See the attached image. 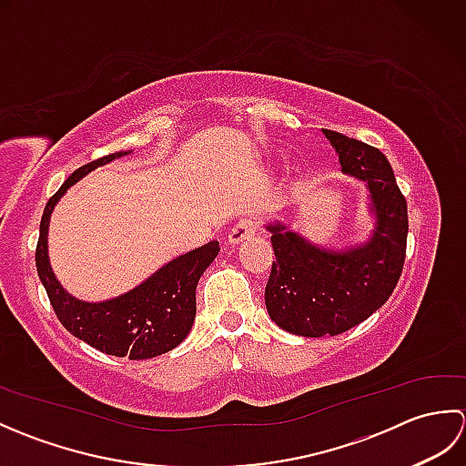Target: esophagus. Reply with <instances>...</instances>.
I'll return each mask as SVG.
<instances>
[{"mask_svg": "<svg viewBox=\"0 0 466 466\" xmlns=\"http://www.w3.org/2000/svg\"><path fill=\"white\" fill-rule=\"evenodd\" d=\"M258 230H260L258 222L244 218V220H240L238 224H236L232 230H230V234H228V242H230V244H240L244 240H250V238H254L256 234H258Z\"/></svg>", "mask_w": 466, "mask_h": 466, "instance_id": "1", "label": "esophagus"}]
</instances>
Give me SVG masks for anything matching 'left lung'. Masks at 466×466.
Listing matches in <instances>:
<instances>
[{"label":"left lung","instance_id":"left-lung-1","mask_svg":"<svg viewBox=\"0 0 466 466\" xmlns=\"http://www.w3.org/2000/svg\"><path fill=\"white\" fill-rule=\"evenodd\" d=\"M340 166L369 184L376 230L369 244L326 252L270 226L274 262L264 300L270 319L299 336H336L364 322L389 300L407 258L409 212L392 167L379 147L322 130Z\"/></svg>","mask_w":466,"mask_h":466}]
</instances>
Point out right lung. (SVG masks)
Here are the masks:
<instances>
[{
	"label": "right lung",
	"instance_id": "obj_1",
	"mask_svg": "<svg viewBox=\"0 0 466 466\" xmlns=\"http://www.w3.org/2000/svg\"><path fill=\"white\" fill-rule=\"evenodd\" d=\"M126 154L130 152L107 154L77 167L49 198L42 222H39L35 266L54 312L67 332L94 346L96 350L112 356H127L130 360H144L176 349L190 334L196 319V286L204 270L220 252L218 240L166 264L132 292L100 304L72 299L56 280L47 260V222L56 202L69 186H74L94 167Z\"/></svg>",
	"mask_w": 466,
	"mask_h": 466
}]
</instances>
